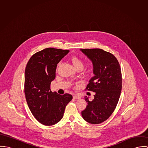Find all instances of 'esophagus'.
<instances>
[{"label":"esophagus","mask_w":148,"mask_h":148,"mask_svg":"<svg viewBox=\"0 0 148 148\" xmlns=\"http://www.w3.org/2000/svg\"><path fill=\"white\" fill-rule=\"evenodd\" d=\"M73 99H80V97L76 95H73Z\"/></svg>","instance_id":"1"}]
</instances>
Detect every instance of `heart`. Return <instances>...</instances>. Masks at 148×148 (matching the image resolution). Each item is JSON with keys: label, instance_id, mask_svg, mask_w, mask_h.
I'll return each mask as SVG.
<instances>
[{"label": "heart", "instance_id": "b5f03b06", "mask_svg": "<svg viewBox=\"0 0 148 148\" xmlns=\"http://www.w3.org/2000/svg\"><path fill=\"white\" fill-rule=\"evenodd\" d=\"M71 61L72 63L73 64L74 67L76 68V69H82L84 63L83 60L78 56L73 55L71 58ZM94 68V65L93 63H89L87 66V68L86 69V72L87 73H90L92 71L93 69Z\"/></svg>", "mask_w": 148, "mask_h": 148}]
</instances>
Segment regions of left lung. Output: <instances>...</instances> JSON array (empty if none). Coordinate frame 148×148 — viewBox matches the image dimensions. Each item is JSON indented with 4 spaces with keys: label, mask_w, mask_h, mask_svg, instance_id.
<instances>
[{
    "label": "left lung",
    "mask_w": 148,
    "mask_h": 148,
    "mask_svg": "<svg viewBox=\"0 0 148 148\" xmlns=\"http://www.w3.org/2000/svg\"><path fill=\"white\" fill-rule=\"evenodd\" d=\"M94 65L95 75L89 81L85 90L95 92L94 99L85 100L87 106L82 112L83 118L92 124L106 120L114 110L122 89V75L120 64L111 53L99 49H82Z\"/></svg>",
    "instance_id": "left-lung-1"
}]
</instances>
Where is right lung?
<instances>
[{
	"label": "right lung",
	"mask_w": 148,
	"mask_h": 148,
	"mask_svg": "<svg viewBox=\"0 0 148 148\" xmlns=\"http://www.w3.org/2000/svg\"><path fill=\"white\" fill-rule=\"evenodd\" d=\"M69 52L62 49L45 48L34 54L26 65V101L33 116L44 125H52L60 121L66 106L72 99L70 94L61 95L51 90V83L56 77L58 64Z\"/></svg>",
	"instance_id": "add662e5"
}]
</instances>
